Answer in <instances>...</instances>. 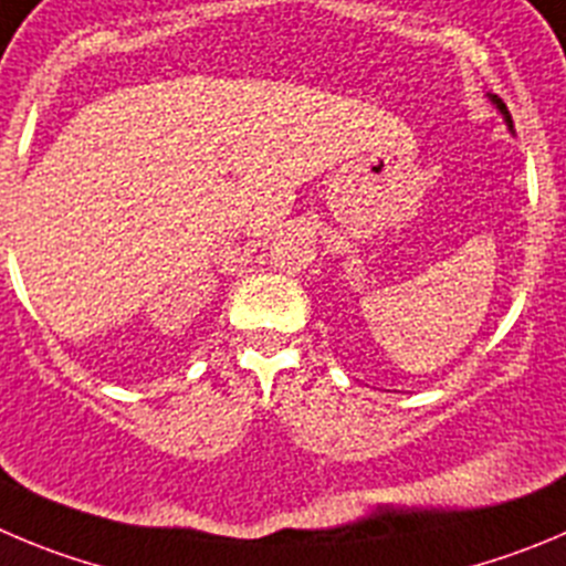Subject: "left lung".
Masks as SVG:
<instances>
[{"mask_svg": "<svg viewBox=\"0 0 566 566\" xmlns=\"http://www.w3.org/2000/svg\"><path fill=\"white\" fill-rule=\"evenodd\" d=\"M491 103L497 105V108H500V114H503V116H505V123H509V125H511V114H509V108H505V103H503V99H500V97H497V94H491ZM511 130H514V128H511Z\"/></svg>", "mask_w": 566, "mask_h": 566, "instance_id": "left-lung-1", "label": "left lung"}]
</instances>
